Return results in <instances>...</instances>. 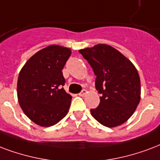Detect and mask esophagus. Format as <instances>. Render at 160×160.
I'll return each mask as SVG.
<instances>
[{"label":"esophagus","mask_w":160,"mask_h":160,"mask_svg":"<svg viewBox=\"0 0 160 160\" xmlns=\"http://www.w3.org/2000/svg\"><path fill=\"white\" fill-rule=\"evenodd\" d=\"M86 94H87V91H86V90H83V91H81V92H80V94H79V96H85V95H86Z\"/></svg>","instance_id":"esophagus-1"}]
</instances>
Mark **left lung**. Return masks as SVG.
<instances>
[{
	"label": "left lung",
	"instance_id": "obj_1",
	"mask_svg": "<svg viewBox=\"0 0 160 160\" xmlns=\"http://www.w3.org/2000/svg\"><path fill=\"white\" fill-rule=\"evenodd\" d=\"M93 69L98 107L91 109L92 117L107 128L120 126L133 114L141 98L137 69L128 58L112 46L95 45L79 50Z\"/></svg>",
	"mask_w": 160,
	"mask_h": 160
}]
</instances>
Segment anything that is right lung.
<instances>
[{
  "instance_id": "obj_1",
  "label": "right lung",
  "mask_w": 160,
  "mask_h": 160,
  "mask_svg": "<svg viewBox=\"0 0 160 160\" xmlns=\"http://www.w3.org/2000/svg\"><path fill=\"white\" fill-rule=\"evenodd\" d=\"M70 54L69 48L49 45L32 56L21 69L18 102L34 123L53 126L69 112L72 96L60 88L65 82L62 69Z\"/></svg>"
}]
</instances>
